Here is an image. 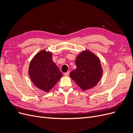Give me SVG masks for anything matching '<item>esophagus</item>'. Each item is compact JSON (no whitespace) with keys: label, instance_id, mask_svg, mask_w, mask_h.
<instances>
[{"label":"esophagus","instance_id":"esophagus-1","mask_svg":"<svg viewBox=\"0 0 133 133\" xmlns=\"http://www.w3.org/2000/svg\"><path fill=\"white\" fill-rule=\"evenodd\" d=\"M69 74H70V71H67V72H66V73H64V76H67L69 75Z\"/></svg>","mask_w":133,"mask_h":133}]
</instances>
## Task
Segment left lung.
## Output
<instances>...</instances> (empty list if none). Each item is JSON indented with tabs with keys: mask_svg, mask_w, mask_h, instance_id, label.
<instances>
[{
	"mask_svg": "<svg viewBox=\"0 0 133 133\" xmlns=\"http://www.w3.org/2000/svg\"><path fill=\"white\" fill-rule=\"evenodd\" d=\"M75 63L76 68L70 72V78L83 90L95 87L102 75L103 70L99 58L87 50L76 57Z\"/></svg>",
	"mask_w": 133,
	"mask_h": 133,
	"instance_id": "8db88e82",
	"label": "left lung"
}]
</instances>
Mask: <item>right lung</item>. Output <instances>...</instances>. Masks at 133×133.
<instances>
[{"label": "right lung", "instance_id": "right-lung-1", "mask_svg": "<svg viewBox=\"0 0 133 133\" xmlns=\"http://www.w3.org/2000/svg\"><path fill=\"white\" fill-rule=\"evenodd\" d=\"M32 82L39 89L49 91L62 76V73L53 62L52 54L42 50L32 59L29 68Z\"/></svg>", "mask_w": 133, "mask_h": 133}]
</instances>
